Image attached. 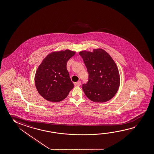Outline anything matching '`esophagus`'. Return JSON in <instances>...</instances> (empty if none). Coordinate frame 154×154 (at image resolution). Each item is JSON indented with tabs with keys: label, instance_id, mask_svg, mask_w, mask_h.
<instances>
[{
	"label": "esophagus",
	"instance_id": "esophagus-1",
	"mask_svg": "<svg viewBox=\"0 0 154 154\" xmlns=\"http://www.w3.org/2000/svg\"><path fill=\"white\" fill-rule=\"evenodd\" d=\"M74 85L75 86H77V87H79V86H80L81 85V81H78V82H75V83H74Z\"/></svg>",
	"mask_w": 154,
	"mask_h": 154
}]
</instances>
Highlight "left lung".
<instances>
[{
	"mask_svg": "<svg viewBox=\"0 0 154 154\" xmlns=\"http://www.w3.org/2000/svg\"><path fill=\"white\" fill-rule=\"evenodd\" d=\"M79 54L89 74L88 82L82 85L86 96L95 102L110 100L120 85L119 73L114 60L103 49H94L92 52L82 51Z\"/></svg>",
	"mask_w": 154,
	"mask_h": 154,
	"instance_id": "1",
	"label": "left lung"
}]
</instances>
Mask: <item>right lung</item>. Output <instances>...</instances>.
<instances>
[{"label":"right lung","instance_id":"obj_1","mask_svg":"<svg viewBox=\"0 0 154 154\" xmlns=\"http://www.w3.org/2000/svg\"><path fill=\"white\" fill-rule=\"evenodd\" d=\"M75 52L69 50L49 54L39 65L35 76V82L39 94L48 101L63 100L73 88L67 63Z\"/></svg>","mask_w":154,"mask_h":154}]
</instances>
